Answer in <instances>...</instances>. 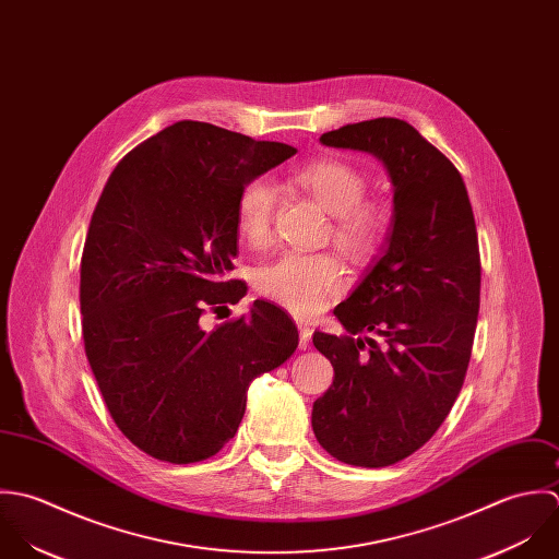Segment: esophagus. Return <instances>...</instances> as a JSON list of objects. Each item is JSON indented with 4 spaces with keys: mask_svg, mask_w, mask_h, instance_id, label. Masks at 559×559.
<instances>
[{
    "mask_svg": "<svg viewBox=\"0 0 559 559\" xmlns=\"http://www.w3.org/2000/svg\"><path fill=\"white\" fill-rule=\"evenodd\" d=\"M298 333H300V341H298L300 349H307V347H309V343H311L313 329H311V326H307V324H302V322H298Z\"/></svg>",
    "mask_w": 559,
    "mask_h": 559,
    "instance_id": "1",
    "label": "esophagus"
}]
</instances>
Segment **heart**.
Here are the masks:
<instances>
[{
  "label": "heart",
  "mask_w": 559,
  "mask_h": 559,
  "mask_svg": "<svg viewBox=\"0 0 559 559\" xmlns=\"http://www.w3.org/2000/svg\"><path fill=\"white\" fill-rule=\"evenodd\" d=\"M289 183L333 214V237L354 257L373 252L384 233V210L365 201L367 177L345 159H318L289 173ZM276 188L267 177L248 179L235 199L239 235L254 248L272 237ZM257 287L296 316L324 311L345 292V270L333 254L289 252L257 272Z\"/></svg>",
  "instance_id": "obj_1"
}]
</instances>
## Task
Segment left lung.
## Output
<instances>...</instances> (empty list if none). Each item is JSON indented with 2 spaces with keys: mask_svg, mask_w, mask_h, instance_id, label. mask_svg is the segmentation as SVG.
<instances>
[{
  "mask_svg": "<svg viewBox=\"0 0 559 559\" xmlns=\"http://www.w3.org/2000/svg\"><path fill=\"white\" fill-rule=\"evenodd\" d=\"M320 140L376 155L393 181L389 246L335 309L347 335L313 333L335 369L313 404L316 439L345 464L378 468L426 445L462 389L479 313L477 228L457 168L406 120H362Z\"/></svg>",
  "mask_w": 559,
  "mask_h": 559,
  "instance_id": "left-lung-1",
  "label": "left lung"
}]
</instances>
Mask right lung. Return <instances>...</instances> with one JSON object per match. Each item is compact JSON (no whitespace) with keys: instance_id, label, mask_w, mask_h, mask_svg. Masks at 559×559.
Masks as SVG:
<instances>
[{"instance_id":"right-lung-1","label":"right lung","mask_w":559,"mask_h":559,"mask_svg":"<svg viewBox=\"0 0 559 559\" xmlns=\"http://www.w3.org/2000/svg\"><path fill=\"white\" fill-rule=\"evenodd\" d=\"M294 146L179 120L129 151L88 226L80 307L84 349L118 430L144 453L190 464L237 432L250 382L298 347L294 320L254 300L246 316L201 329L237 305L241 186Z\"/></svg>"}]
</instances>
